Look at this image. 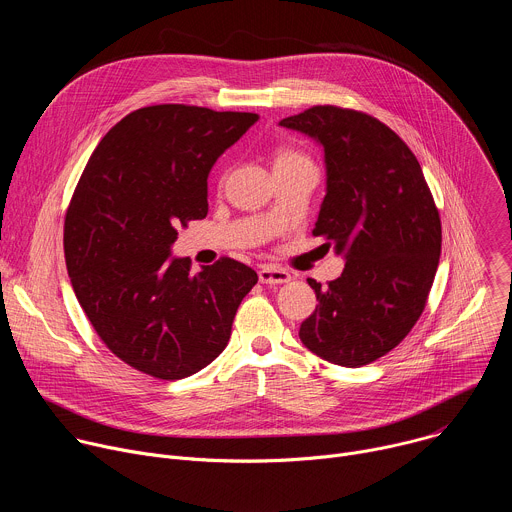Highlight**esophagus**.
Listing matches in <instances>:
<instances>
[{"label":"esophagus","mask_w":512,"mask_h":512,"mask_svg":"<svg viewBox=\"0 0 512 512\" xmlns=\"http://www.w3.org/2000/svg\"><path fill=\"white\" fill-rule=\"evenodd\" d=\"M291 279V275L275 265H263L259 269V281L267 283V285H277V283H287Z\"/></svg>","instance_id":"esophagus-1"}]
</instances>
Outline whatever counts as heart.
Instances as JSON below:
<instances>
[{
	"label": "heart",
	"instance_id": "b5f03b06",
	"mask_svg": "<svg viewBox=\"0 0 512 512\" xmlns=\"http://www.w3.org/2000/svg\"><path fill=\"white\" fill-rule=\"evenodd\" d=\"M308 160L302 152L294 150V148H277L273 154V168L279 166H287V164H294V162H302Z\"/></svg>",
	"mask_w": 512,
	"mask_h": 512
}]
</instances>
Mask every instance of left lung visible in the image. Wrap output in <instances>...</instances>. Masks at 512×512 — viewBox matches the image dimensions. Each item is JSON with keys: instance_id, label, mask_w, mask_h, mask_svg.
Masks as SVG:
<instances>
[{"instance_id": "8db88e82", "label": "left lung", "mask_w": 512, "mask_h": 512, "mask_svg": "<svg viewBox=\"0 0 512 512\" xmlns=\"http://www.w3.org/2000/svg\"><path fill=\"white\" fill-rule=\"evenodd\" d=\"M324 145L328 192L312 231L346 251L326 287L308 279L320 304L300 338L320 358L364 367L393 350L425 310L440 263L442 221L407 143L377 117L316 105L285 117Z\"/></svg>"}]
</instances>
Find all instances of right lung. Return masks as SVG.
I'll list each match as a JSON object with an SVG mask.
<instances>
[{
  "instance_id": "right-lung-1",
  "label": "right lung",
  "mask_w": 512,
  "mask_h": 512,
  "mask_svg": "<svg viewBox=\"0 0 512 512\" xmlns=\"http://www.w3.org/2000/svg\"><path fill=\"white\" fill-rule=\"evenodd\" d=\"M257 113L152 105L125 115L91 154L64 216L72 289L103 344L162 381L190 377L221 354L257 283L221 257L198 273L170 259L178 229L208 212L206 178Z\"/></svg>"
}]
</instances>
